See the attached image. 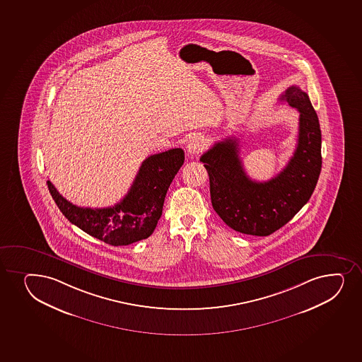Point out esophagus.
Wrapping results in <instances>:
<instances>
[{
  "label": "esophagus",
  "instance_id": "obj_1",
  "mask_svg": "<svg viewBox=\"0 0 362 362\" xmlns=\"http://www.w3.org/2000/svg\"><path fill=\"white\" fill-rule=\"evenodd\" d=\"M207 146V141L204 139V136H201V134H197V136H194V137H191L189 139V142L187 144V155L199 154V153H202L204 151V148Z\"/></svg>",
  "mask_w": 362,
  "mask_h": 362
}]
</instances>
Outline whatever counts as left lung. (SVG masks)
I'll list each match as a JSON object with an SVG mask.
<instances>
[{
    "label": "left lung",
    "mask_w": 362,
    "mask_h": 362,
    "mask_svg": "<svg viewBox=\"0 0 362 362\" xmlns=\"http://www.w3.org/2000/svg\"><path fill=\"white\" fill-rule=\"evenodd\" d=\"M281 101L300 112L297 146L284 170L267 182L249 178L238 141L228 137L201 156L209 175L211 206L235 231L268 236L296 216L313 194L321 171V131L308 95L288 86Z\"/></svg>",
    "instance_id": "1"
}]
</instances>
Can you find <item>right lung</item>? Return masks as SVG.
I'll list each match as a JSON object with an SVG mask.
<instances>
[{
    "instance_id": "1",
    "label": "right lung",
    "mask_w": 362,
    "mask_h": 362,
    "mask_svg": "<svg viewBox=\"0 0 362 362\" xmlns=\"http://www.w3.org/2000/svg\"><path fill=\"white\" fill-rule=\"evenodd\" d=\"M184 163V151L175 148L143 161L125 197L113 207L83 208L62 197L50 180L49 192L69 223L114 247L146 240L163 214L172 180Z\"/></svg>"
}]
</instances>
